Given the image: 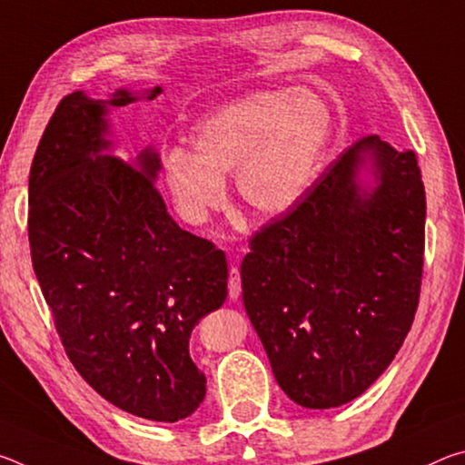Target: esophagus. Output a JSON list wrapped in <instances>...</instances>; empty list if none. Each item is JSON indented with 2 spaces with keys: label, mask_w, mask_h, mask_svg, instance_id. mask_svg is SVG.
I'll return each mask as SVG.
<instances>
[{
  "label": "esophagus",
  "mask_w": 465,
  "mask_h": 465,
  "mask_svg": "<svg viewBox=\"0 0 465 465\" xmlns=\"http://www.w3.org/2000/svg\"><path fill=\"white\" fill-rule=\"evenodd\" d=\"M242 291V277L238 266H232L230 269V279H227V293H230L232 299H238Z\"/></svg>",
  "instance_id": "obj_1"
}]
</instances>
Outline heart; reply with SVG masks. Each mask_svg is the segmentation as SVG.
<instances>
[{"label":"heart","mask_w":465,"mask_h":465,"mask_svg":"<svg viewBox=\"0 0 465 465\" xmlns=\"http://www.w3.org/2000/svg\"><path fill=\"white\" fill-rule=\"evenodd\" d=\"M332 135V110L316 92H252L196 124L193 153L170 149L163 178L188 222H203L223 203V178L233 172L252 213L277 217L308 194Z\"/></svg>","instance_id":"heart-1"}]
</instances>
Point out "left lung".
Wrapping results in <instances>:
<instances>
[{"label": "left lung", "mask_w": 465, "mask_h": 465, "mask_svg": "<svg viewBox=\"0 0 465 465\" xmlns=\"http://www.w3.org/2000/svg\"><path fill=\"white\" fill-rule=\"evenodd\" d=\"M365 156L376 176L369 193L356 183ZM424 219L416 153L367 135L252 235L243 308L295 404L342 406L388 369L419 308Z\"/></svg>", "instance_id": "left-lung-1"}]
</instances>
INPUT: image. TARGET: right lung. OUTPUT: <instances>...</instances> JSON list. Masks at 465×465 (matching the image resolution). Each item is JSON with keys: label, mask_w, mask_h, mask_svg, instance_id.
Instances as JSON below:
<instances>
[{"label": "right lung", "mask_w": 465, "mask_h": 465, "mask_svg": "<svg viewBox=\"0 0 465 465\" xmlns=\"http://www.w3.org/2000/svg\"><path fill=\"white\" fill-rule=\"evenodd\" d=\"M133 100L74 92L54 108L28 178L30 256L77 373L124 412L176 422L207 391L188 338L223 305L227 261L168 215L153 152L139 166L102 153L106 106Z\"/></svg>", "instance_id": "obj_1"}]
</instances>
